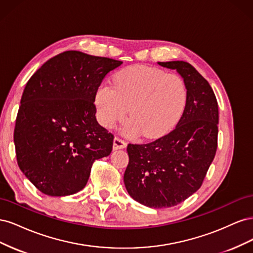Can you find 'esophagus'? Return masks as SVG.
Returning <instances> with one entry per match:
<instances>
[{"instance_id":"1","label":"esophagus","mask_w":253,"mask_h":253,"mask_svg":"<svg viewBox=\"0 0 253 253\" xmlns=\"http://www.w3.org/2000/svg\"><path fill=\"white\" fill-rule=\"evenodd\" d=\"M125 148H126V142L125 140L118 138V137H115L114 143H113V149L120 150V149H125Z\"/></svg>"}]
</instances>
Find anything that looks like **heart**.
I'll return each instance as SVG.
<instances>
[{"instance_id": "b5f03b06", "label": "heart", "mask_w": 253, "mask_h": 253, "mask_svg": "<svg viewBox=\"0 0 253 253\" xmlns=\"http://www.w3.org/2000/svg\"><path fill=\"white\" fill-rule=\"evenodd\" d=\"M187 103V87L177 75L159 68L132 65L114 77V85L102 83L95 93L97 116L112 127L128 115V136L139 133L148 139L159 138L176 126ZM130 110H128V108Z\"/></svg>"}]
</instances>
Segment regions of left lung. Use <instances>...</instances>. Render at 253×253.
Instances as JSON below:
<instances>
[{"label": "left lung", "mask_w": 253, "mask_h": 253, "mask_svg": "<svg viewBox=\"0 0 253 253\" xmlns=\"http://www.w3.org/2000/svg\"><path fill=\"white\" fill-rule=\"evenodd\" d=\"M158 65L180 75L187 87L186 108L168 135L127 145L124 176L129 196L154 209L178 205L201 188L215 156L218 134V105L208 81L185 61Z\"/></svg>", "instance_id": "8db88e82"}]
</instances>
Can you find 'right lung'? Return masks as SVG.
<instances>
[{
	"label": "right lung",
	"mask_w": 253,
	"mask_h": 253,
	"mask_svg": "<svg viewBox=\"0 0 253 253\" xmlns=\"http://www.w3.org/2000/svg\"><path fill=\"white\" fill-rule=\"evenodd\" d=\"M121 61L68 50L46 61L26 83L13 133L20 170L42 193L79 192L91 165L113 149L96 119L95 93Z\"/></svg>",
	"instance_id": "right-lung-1"
}]
</instances>
